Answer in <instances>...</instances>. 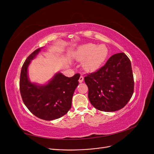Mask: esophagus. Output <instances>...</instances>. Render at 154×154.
<instances>
[{"label": "esophagus", "mask_w": 154, "mask_h": 154, "mask_svg": "<svg viewBox=\"0 0 154 154\" xmlns=\"http://www.w3.org/2000/svg\"><path fill=\"white\" fill-rule=\"evenodd\" d=\"M83 80H84V78H83V76L82 75L80 76V79H79V82H80V83H82L83 81Z\"/></svg>", "instance_id": "obj_1"}]
</instances>
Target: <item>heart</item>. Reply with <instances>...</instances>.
<instances>
[{
  "mask_svg": "<svg viewBox=\"0 0 154 154\" xmlns=\"http://www.w3.org/2000/svg\"><path fill=\"white\" fill-rule=\"evenodd\" d=\"M109 54V51L103 44L96 46L88 44L78 49L77 57L80 60H85L84 67L88 71H93L98 69L104 63Z\"/></svg>",
  "mask_w": 154,
  "mask_h": 154,
  "instance_id": "1",
  "label": "heart"
}]
</instances>
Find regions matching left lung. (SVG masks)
Instances as JSON below:
<instances>
[{"instance_id": "obj_1", "label": "left lung", "mask_w": 154, "mask_h": 154, "mask_svg": "<svg viewBox=\"0 0 154 154\" xmlns=\"http://www.w3.org/2000/svg\"><path fill=\"white\" fill-rule=\"evenodd\" d=\"M92 106L104 112L123 109L134 93V81L132 66L124 53L112 56L96 72L84 78Z\"/></svg>"}]
</instances>
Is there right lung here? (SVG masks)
<instances>
[{"instance_id":"add662e5","label":"right lung","mask_w":154,"mask_h":154,"mask_svg":"<svg viewBox=\"0 0 154 154\" xmlns=\"http://www.w3.org/2000/svg\"><path fill=\"white\" fill-rule=\"evenodd\" d=\"M40 49L33 51L23 64L20 91L23 102L32 114L40 119L51 121L61 118L71 109L72 96L78 85L80 74L77 73L69 78L58 73L45 85L31 83L27 76V67Z\"/></svg>"}]
</instances>
